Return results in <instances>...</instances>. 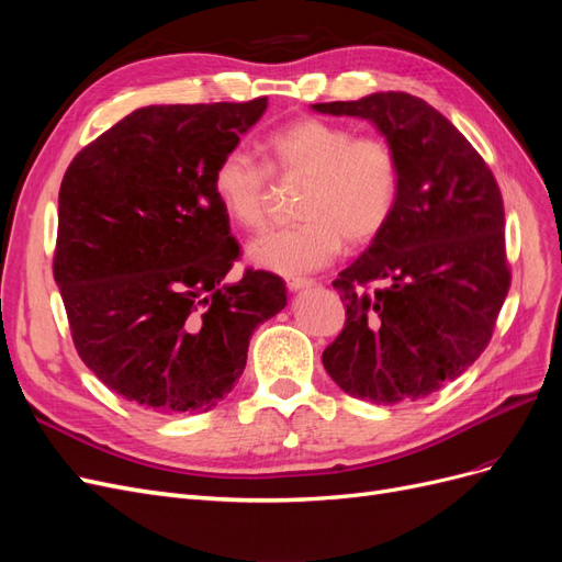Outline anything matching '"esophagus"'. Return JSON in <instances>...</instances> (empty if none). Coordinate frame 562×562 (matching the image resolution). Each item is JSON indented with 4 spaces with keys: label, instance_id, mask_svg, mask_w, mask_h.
Listing matches in <instances>:
<instances>
[{
    "label": "esophagus",
    "instance_id": "obj_1",
    "mask_svg": "<svg viewBox=\"0 0 562 562\" xmlns=\"http://www.w3.org/2000/svg\"><path fill=\"white\" fill-rule=\"evenodd\" d=\"M285 285H288V291L297 293V291H304V288H312L314 281L312 279H297V277H293V279H285Z\"/></svg>",
    "mask_w": 562,
    "mask_h": 562
}]
</instances>
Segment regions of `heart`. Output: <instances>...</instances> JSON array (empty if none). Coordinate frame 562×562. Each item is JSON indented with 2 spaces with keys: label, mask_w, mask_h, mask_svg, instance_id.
<instances>
[{
  "label": "heart",
  "mask_w": 562,
  "mask_h": 562,
  "mask_svg": "<svg viewBox=\"0 0 562 562\" xmlns=\"http://www.w3.org/2000/svg\"><path fill=\"white\" fill-rule=\"evenodd\" d=\"M267 171L279 180H307L300 225L265 232L246 246L255 267L300 277L330 265L342 244L375 241L394 217L401 168L382 135H356L349 126L302 116L265 140ZM213 196L225 215L246 229L262 227L269 184L265 168L246 149H227L213 168Z\"/></svg>",
  "instance_id": "b5f03b06"
}]
</instances>
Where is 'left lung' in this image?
<instances>
[{
  "mask_svg": "<svg viewBox=\"0 0 562 562\" xmlns=\"http://www.w3.org/2000/svg\"><path fill=\"white\" fill-rule=\"evenodd\" d=\"M312 110L368 119L401 168L391 223L333 281L347 323L323 368L353 398H427L483 353L512 285L497 180L464 135L411 93ZM368 282L381 288L368 292Z\"/></svg>",
  "mask_w": 562,
  "mask_h": 562,
  "instance_id": "left-lung-1",
  "label": "left lung"
}]
</instances>
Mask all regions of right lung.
<instances>
[{"label":"right lung","instance_id":"add662e5","mask_svg":"<svg viewBox=\"0 0 562 562\" xmlns=\"http://www.w3.org/2000/svg\"><path fill=\"white\" fill-rule=\"evenodd\" d=\"M267 98L147 105L83 147L58 194L54 277L75 347L119 396L159 415L206 413L246 368L248 342L288 302L248 269L213 196V168Z\"/></svg>","mask_w":562,"mask_h":562}]
</instances>
